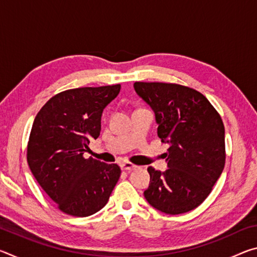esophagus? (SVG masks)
I'll return each mask as SVG.
<instances>
[{"label": "esophagus", "instance_id": "obj_1", "mask_svg": "<svg viewBox=\"0 0 257 257\" xmlns=\"http://www.w3.org/2000/svg\"><path fill=\"white\" fill-rule=\"evenodd\" d=\"M120 167H121V169H122V170L132 171V170H134V169L137 168V165H135V164L130 163V162H122L120 164Z\"/></svg>", "mask_w": 257, "mask_h": 257}]
</instances>
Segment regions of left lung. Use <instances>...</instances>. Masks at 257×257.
<instances>
[{
    "mask_svg": "<svg viewBox=\"0 0 257 257\" xmlns=\"http://www.w3.org/2000/svg\"><path fill=\"white\" fill-rule=\"evenodd\" d=\"M135 92L150 105L158 136L169 144L165 171L147 168L146 201L165 214L189 212L205 201L223 171L224 125L208 99L189 87L135 82Z\"/></svg>",
    "mask_w": 257,
    "mask_h": 257,
    "instance_id": "left-lung-1",
    "label": "left lung"
}]
</instances>
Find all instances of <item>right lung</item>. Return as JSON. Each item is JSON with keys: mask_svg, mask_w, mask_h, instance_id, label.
<instances>
[{"mask_svg": "<svg viewBox=\"0 0 257 257\" xmlns=\"http://www.w3.org/2000/svg\"><path fill=\"white\" fill-rule=\"evenodd\" d=\"M121 86L64 90L37 113L30 132L27 162L38 184L62 212L88 216L106 205L118 182L119 165L85 159L90 139L101 133L103 110Z\"/></svg>", "mask_w": 257, "mask_h": 257, "instance_id": "right-lung-1", "label": "right lung"}]
</instances>
